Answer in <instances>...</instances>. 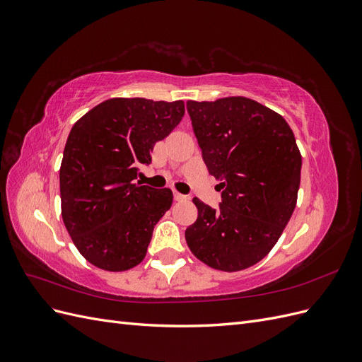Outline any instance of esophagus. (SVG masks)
I'll use <instances>...</instances> for the list:
<instances>
[{"mask_svg":"<svg viewBox=\"0 0 362 362\" xmlns=\"http://www.w3.org/2000/svg\"><path fill=\"white\" fill-rule=\"evenodd\" d=\"M173 199H175V201H185V199H187V196L181 194V193H178V192H175V193H173Z\"/></svg>","mask_w":362,"mask_h":362,"instance_id":"obj_1","label":"esophagus"}]
</instances>
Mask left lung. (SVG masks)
I'll use <instances>...</instances> for the list:
<instances>
[{
    "mask_svg": "<svg viewBox=\"0 0 362 362\" xmlns=\"http://www.w3.org/2000/svg\"><path fill=\"white\" fill-rule=\"evenodd\" d=\"M187 112L222 202L193 199L198 218L185 240L206 266L247 269L276 245L294 211L302 168L294 134L281 115L245 96L187 101Z\"/></svg>",
    "mask_w": 362,
    "mask_h": 362,
    "instance_id": "1",
    "label": "left lung"
}]
</instances>
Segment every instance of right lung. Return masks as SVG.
Masks as SVG:
<instances>
[{
	"label": "right lung",
	"mask_w": 362,
	"mask_h": 362,
	"mask_svg": "<svg viewBox=\"0 0 362 362\" xmlns=\"http://www.w3.org/2000/svg\"><path fill=\"white\" fill-rule=\"evenodd\" d=\"M184 112L182 101L112 98L72 127L60 166L62 217L74 245L93 266L124 272L144 261L173 194L133 182Z\"/></svg>",
	"instance_id": "1"
}]
</instances>
